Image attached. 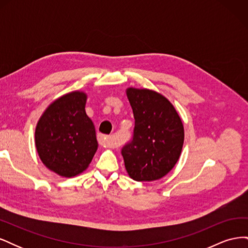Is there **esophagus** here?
<instances>
[{
    "mask_svg": "<svg viewBox=\"0 0 248 248\" xmlns=\"http://www.w3.org/2000/svg\"><path fill=\"white\" fill-rule=\"evenodd\" d=\"M98 142L101 147L104 148H114L116 146L114 140L111 137L108 136H103V134H98Z\"/></svg>",
    "mask_w": 248,
    "mask_h": 248,
    "instance_id": "obj_1",
    "label": "esophagus"
}]
</instances>
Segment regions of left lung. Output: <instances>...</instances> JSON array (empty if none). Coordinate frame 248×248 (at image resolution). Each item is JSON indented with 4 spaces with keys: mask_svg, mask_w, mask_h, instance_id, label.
<instances>
[{
    "mask_svg": "<svg viewBox=\"0 0 248 248\" xmlns=\"http://www.w3.org/2000/svg\"><path fill=\"white\" fill-rule=\"evenodd\" d=\"M134 122L132 140L122 149L125 169L136 181H155L179 160L184 127L174 106L158 92L128 88Z\"/></svg>",
    "mask_w": 248,
    "mask_h": 248,
    "instance_id": "8db88e82",
    "label": "left lung"
}]
</instances>
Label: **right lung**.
<instances>
[{
  "mask_svg": "<svg viewBox=\"0 0 248 248\" xmlns=\"http://www.w3.org/2000/svg\"><path fill=\"white\" fill-rule=\"evenodd\" d=\"M87 94L73 91L51 102L35 129V146L42 163L59 176L81 174L91 163L98 142L86 114Z\"/></svg>",
  "mask_w": 248,
  "mask_h": 248,
  "instance_id": "add662e5",
  "label": "right lung"
}]
</instances>
